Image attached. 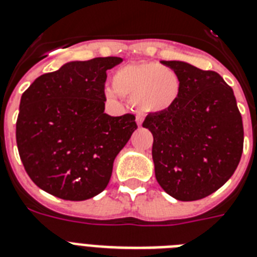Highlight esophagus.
<instances>
[{"mask_svg": "<svg viewBox=\"0 0 257 257\" xmlns=\"http://www.w3.org/2000/svg\"><path fill=\"white\" fill-rule=\"evenodd\" d=\"M136 122H137V125H139V126H141L142 122H144V117H142L141 115H137L136 116Z\"/></svg>", "mask_w": 257, "mask_h": 257, "instance_id": "34e87169", "label": "esophagus"}]
</instances>
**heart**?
<instances>
[{
    "label": "heart",
    "mask_w": 257,
    "mask_h": 257,
    "mask_svg": "<svg viewBox=\"0 0 257 257\" xmlns=\"http://www.w3.org/2000/svg\"><path fill=\"white\" fill-rule=\"evenodd\" d=\"M109 99H128L141 113L169 111L180 95V79L171 68L158 62H136L118 68L112 75Z\"/></svg>",
    "instance_id": "b5f03b06"
}]
</instances>
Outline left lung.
I'll return each mask as SVG.
<instances>
[{
	"label": "left lung",
	"instance_id": "left-lung-1",
	"mask_svg": "<svg viewBox=\"0 0 257 257\" xmlns=\"http://www.w3.org/2000/svg\"><path fill=\"white\" fill-rule=\"evenodd\" d=\"M180 79L169 111L149 113L157 182L179 201L212 195L231 178L243 152V121L232 88L218 73L185 61H162Z\"/></svg>",
	"mask_w": 257,
	"mask_h": 257
}]
</instances>
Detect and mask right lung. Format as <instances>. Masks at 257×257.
<instances>
[{
    "label": "right lung",
    "instance_id": "right-lung-1",
    "mask_svg": "<svg viewBox=\"0 0 257 257\" xmlns=\"http://www.w3.org/2000/svg\"><path fill=\"white\" fill-rule=\"evenodd\" d=\"M121 57L66 62L32 82L22 94L17 145L31 180L70 201L108 185L116 155L137 129L135 115L104 113L107 70Z\"/></svg>",
    "mask_w": 257,
    "mask_h": 257
}]
</instances>
